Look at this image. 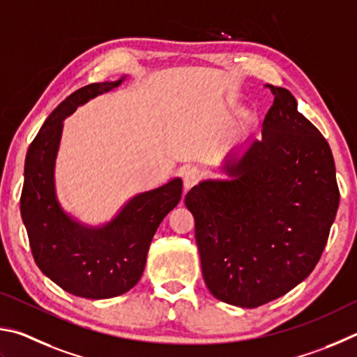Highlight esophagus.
I'll use <instances>...</instances> for the list:
<instances>
[{
    "label": "esophagus",
    "instance_id": "1",
    "mask_svg": "<svg viewBox=\"0 0 357 357\" xmlns=\"http://www.w3.org/2000/svg\"><path fill=\"white\" fill-rule=\"evenodd\" d=\"M202 177V169L197 167V166H192L190 169H186L185 174H183V182L186 188H191V186H195L199 178Z\"/></svg>",
    "mask_w": 357,
    "mask_h": 357
}]
</instances>
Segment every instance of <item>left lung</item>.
Masks as SVG:
<instances>
[{
	"instance_id": "8db88e82",
	"label": "left lung",
	"mask_w": 357,
	"mask_h": 357,
	"mask_svg": "<svg viewBox=\"0 0 357 357\" xmlns=\"http://www.w3.org/2000/svg\"><path fill=\"white\" fill-rule=\"evenodd\" d=\"M266 87L274 102L261 141L226 166L234 180H207L185 196L205 284L220 301L246 309L314 271L340 201L329 144L289 91Z\"/></svg>"
}]
</instances>
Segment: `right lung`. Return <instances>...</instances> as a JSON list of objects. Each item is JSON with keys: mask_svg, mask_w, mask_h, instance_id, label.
<instances>
[{"mask_svg": "<svg viewBox=\"0 0 357 357\" xmlns=\"http://www.w3.org/2000/svg\"><path fill=\"white\" fill-rule=\"evenodd\" d=\"M122 79L87 84L70 93L47 117L24 162L20 208L36 264L62 290L87 299L114 298L133 289L156 229L182 197V180L174 178L133 197L116 220L98 229L75 222L56 201L53 172L62 121Z\"/></svg>", "mask_w": 357, "mask_h": 357, "instance_id": "right-lung-1", "label": "right lung"}]
</instances>
